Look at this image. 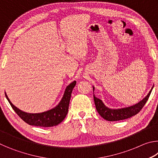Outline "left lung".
<instances>
[{
    "label": "left lung",
    "mask_w": 158,
    "mask_h": 158,
    "mask_svg": "<svg viewBox=\"0 0 158 158\" xmlns=\"http://www.w3.org/2000/svg\"><path fill=\"white\" fill-rule=\"evenodd\" d=\"M93 91H94L95 88L93 86ZM153 89V86L150 90L145 98L143 100L139 102L138 103L135 104L132 106H127V107H124L121 109H110L106 106L105 104L102 100L96 98L95 95H93V98H94V102L96 109H97L99 114L104 119L106 120L109 121H121V120L127 119L129 118L135 116L139 112L143 106L145 105L147 100H148V98L151 95L152 90Z\"/></svg>",
    "instance_id": "1"
}]
</instances>
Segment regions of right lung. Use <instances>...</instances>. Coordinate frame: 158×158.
Returning a JSON list of instances; mask_svg holds the SVG:
<instances>
[{
    "label": "right lung",
    "mask_w": 158,
    "mask_h": 158,
    "mask_svg": "<svg viewBox=\"0 0 158 158\" xmlns=\"http://www.w3.org/2000/svg\"><path fill=\"white\" fill-rule=\"evenodd\" d=\"M76 84L77 81H74L66 87L62 99L55 107L50 110L42 112V113L31 114L21 111L10 102L6 93H5V94L14 111L26 123L31 125H35V126L44 127H53L60 123L67 116L72 92Z\"/></svg>",
    "instance_id": "1"
}]
</instances>
